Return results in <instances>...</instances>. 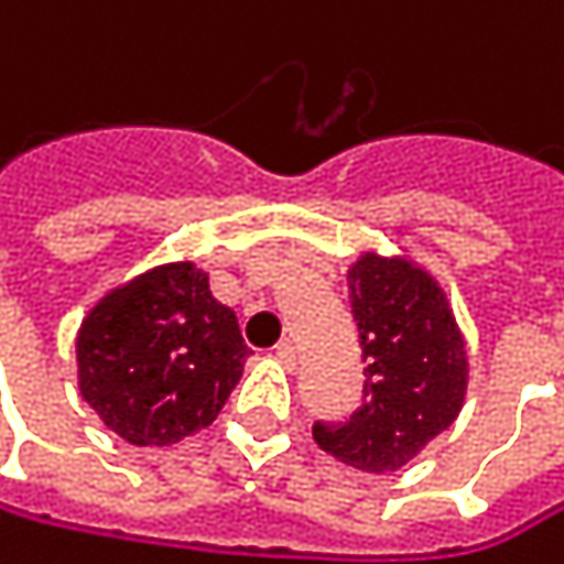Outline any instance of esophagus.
Here are the masks:
<instances>
[{
	"label": "esophagus",
	"mask_w": 564,
	"mask_h": 564,
	"mask_svg": "<svg viewBox=\"0 0 564 564\" xmlns=\"http://www.w3.org/2000/svg\"><path fill=\"white\" fill-rule=\"evenodd\" d=\"M273 357L284 364L288 370H294L297 367V350H294V344H288V340H280L276 347H273Z\"/></svg>",
	"instance_id": "34e87169"
}]
</instances>
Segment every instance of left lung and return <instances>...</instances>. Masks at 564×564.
<instances>
[{"instance_id": "1", "label": "left lung", "mask_w": 564, "mask_h": 564, "mask_svg": "<svg viewBox=\"0 0 564 564\" xmlns=\"http://www.w3.org/2000/svg\"><path fill=\"white\" fill-rule=\"evenodd\" d=\"M364 354V406L314 423L324 453L367 473H397L453 426L466 397V344L436 280L406 260L364 253L350 273Z\"/></svg>"}]
</instances>
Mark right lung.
Segmentation results:
<instances>
[{
    "label": "right lung",
    "mask_w": 564,
    "mask_h": 564,
    "mask_svg": "<svg viewBox=\"0 0 564 564\" xmlns=\"http://www.w3.org/2000/svg\"><path fill=\"white\" fill-rule=\"evenodd\" d=\"M85 403L134 446L210 426L250 357L237 317L194 263H164L111 291L78 330Z\"/></svg>",
    "instance_id": "obj_1"
}]
</instances>
